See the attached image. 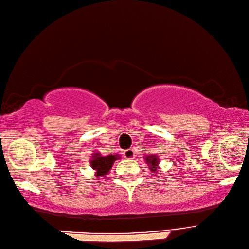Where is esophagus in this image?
Masks as SVG:
<instances>
[{"label": "esophagus", "mask_w": 249, "mask_h": 249, "mask_svg": "<svg viewBox=\"0 0 249 249\" xmlns=\"http://www.w3.org/2000/svg\"><path fill=\"white\" fill-rule=\"evenodd\" d=\"M136 150L133 149V148H129V149H126L125 151H124V157L126 158V159H133L135 158V156H136V152H135Z\"/></svg>", "instance_id": "esophagus-1"}]
</instances>
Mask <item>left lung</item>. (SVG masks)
I'll list each match as a JSON object with an SVG mask.
<instances>
[{
  "instance_id": "obj_1",
  "label": "left lung",
  "mask_w": 249,
  "mask_h": 249,
  "mask_svg": "<svg viewBox=\"0 0 249 249\" xmlns=\"http://www.w3.org/2000/svg\"><path fill=\"white\" fill-rule=\"evenodd\" d=\"M145 161L148 164V167L152 171V173H157L159 163H160V161H159V158L156 155H151V156L146 157Z\"/></svg>"
}]
</instances>
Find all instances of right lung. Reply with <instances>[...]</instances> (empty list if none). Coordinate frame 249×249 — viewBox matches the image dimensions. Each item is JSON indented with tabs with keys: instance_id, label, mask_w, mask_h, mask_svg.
Wrapping results in <instances>:
<instances>
[{
	"instance_id": "right-lung-1",
	"label": "right lung",
	"mask_w": 249,
	"mask_h": 249,
	"mask_svg": "<svg viewBox=\"0 0 249 249\" xmlns=\"http://www.w3.org/2000/svg\"><path fill=\"white\" fill-rule=\"evenodd\" d=\"M120 157L118 155L102 156L101 152H95L92 155L90 160V165L92 169L95 171V177H104L109 173L114 161L118 160Z\"/></svg>"
}]
</instances>
